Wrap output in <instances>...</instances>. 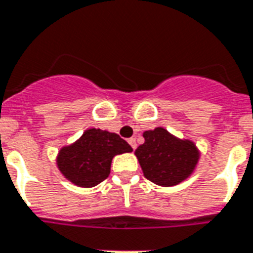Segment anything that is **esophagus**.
<instances>
[{"label":"esophagus","instance_id":"1","mask_svg":"<svg viewBox=\"0 0 253 253\" xmlns=\"http://www.w3.org/2000/svg\"><path fill=\"white\" fill-rule=\"evenodd\" d=\"M128 142L130 144V147L133 148V149H136V148H137V142H136V138H134V137L129 138Z\"/></svg>","mask_w":253,"mask_h":253}]
</instances>
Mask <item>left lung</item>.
<instances>
[{
    "label": "left lung",
    "instance_id": "8db88e82",
    "mask_svg": "<svg viewBox=\"0 0 253 253\" xmlns=\"http://www.w3.org/2000/svg\"><path fill=\"white\" fill-rule=\"evenodd\" d=\"M145 142L136 149L144 176L161 187H173L189 177L199 161V151L189 140H180L167 129L144 132Z\"/></svg>",
    "mask_w": 253,
    "mask_h": 253
}]
</instances>
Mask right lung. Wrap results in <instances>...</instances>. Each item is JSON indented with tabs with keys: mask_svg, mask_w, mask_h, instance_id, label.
<instances>
[{
	"mask_svg": "<svg viewBox=\"0 0 253 253\" xmlns=\"http://www.w3.org/2000/svg\"><path fill=\"white\" fill-rule=\"evenodd\" d=\"M132 152V147L119 134L90 128L57 156V167L65 178L83 188H92L111 173L112 159Z\"/></svg>",
	"mask_w": 253,
	"mask_h": 253,
	"instance_id": "1",
	"label": "right lung"
}]
</instances>
